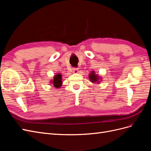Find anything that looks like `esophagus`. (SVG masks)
<instances>
[{
	"instance_id": "1",
	"label": "esophagus",
	"mask_w": 151,
	"mask_h": 151,
	"mask_svg": "<svg viewBox=\"0 0 151 151\" xmlns=\"http://www.w3.org/2000/svg\"><path fill=\"white\" fill-rule=\"evenodd\" d=\"M72 72L75 73V74H77L79 72V68H72Z\"/></svg>"
}]
</instances>
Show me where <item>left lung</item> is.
I'll use <instances>...</instances> for the list:
<instances>
[{"mask_svg": "<svg viewBox=\"0 0 151 151\" xmlns=\"http://www.w3.org/2000/svg\"><path fill=\"white\" fill-rule=\"evenodd\" d=\"M89 78L91 83H97V84H99V79H101V77H99L98 75L95 74L94 71H92L91 72V74L89 75Z\"/></svg>", "mask_w": 151, "mask_h": 151, "instance_id": "1", "label": "left lung"}]
</instances>
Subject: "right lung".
<instances>
[{
    "label": "right lung",
    "instance_id": "obj_1",
    "mask_svg": "<svg viewBox=\"0 0 151 151\" xmlns=\"http://www.w3.org/2000/svg\"><path fill=\"white\" fill-rule=\"evenodd\" d=\"M62 75L60 74H57L56 75H55L53 79H52V83L53 84V86L56 88H60L62 84Z\"/></svg>",
    "mask_w": 151,
    "mask_h": 151
}]
</instances>
